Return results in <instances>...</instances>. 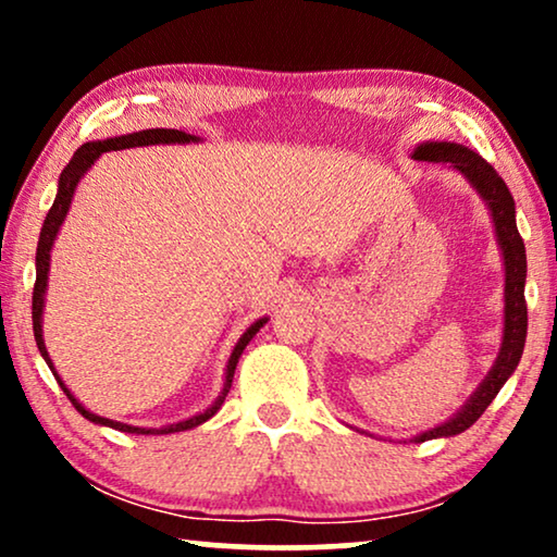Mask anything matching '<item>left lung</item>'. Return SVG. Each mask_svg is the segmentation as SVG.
<instances>
[{
  "mask_svg": "<svg viewBox=\"0 0 557 557\" xmlns=\"http://www.w3.org/2000/svg\"><path fill=\"white\" fill-rule=\"evenodd\" d=\"M416 159L433 164H448L454 170H459L471 185L479 189V195L484 197L490 205L494 227H497V238L505 253V342H502L499 357L494 362V368L479 391L471 395V400L461 408V413H456L451 421H446L438 429H433L416 441L438 438V436H456V433L467 431L469 425L479 421V416L490 408V403L497 398L502 385L507 383V377L512 375L517 362H520L524 337H528V301H524V276H528V256H524V243L522 235L517 231L515 223V200L509 193L505 180L499 177L497 170L467 147L459 144H423L416 149Z\"/></svg>",
  "mask_w": 557,
  "mask_h": 557,
  "instance_id": "1",
  "label": "left lung"
}]
</instances>
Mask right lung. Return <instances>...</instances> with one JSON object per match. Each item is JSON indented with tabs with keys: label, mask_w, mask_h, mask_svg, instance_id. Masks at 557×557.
Returning a JSON list of instances; mask_svg holds the SVG:
<instances>
[{
	"label": "right lung",
	"mask_w": 557,
	"mask_h": 557,
	"mask_svg": "<svg viewBox=\"0 0 557 557\" xmlns=\"http://www.w3.org/2000/svg\"><path fill=\"white\" fill-rule=\"evenodd\" d=\"M185 141H197L195 136H189L185 132H177V128H147V132H136V134H126V136H116V139H106V141H88L83 144V147L75 149V154L71 162L65 164L63 174H60L58 180V195H55V202H52V208L48 212V218H45L42 223V233H40V243H37V278H35V292H33V330H35V342H37V349H40L45 362L50 364V357H48V349H45V342H42V304H45V286H48V265H50V248H52V240H55L58 235V227L63 223L67 208H71V200H73V193H75V185H78V180L83 177V172L88 170L90 164L96 162L98 157L103 154V151H116V149H128V147H149V144H185ZM265 324V319H258V322L250 326V330L243 334L238 345H235L231 360H227V375H225V387H223V395L215 400V406L205 410L200 416H193L189 421H182V423H174V425H166L162 431H154V429H136V425H126V423H119V421H111V418H101L96 413H90L81 406L78 400L73 398V393L67 391L63 385V380L58 377V372H52V375L58 377L60 387H63V393L71 398V403L75 406V410L83 418H88V421L94 423H101V425H111V429L116 431H126V433H174V431H187V429H195V425H200L208 421L218 413V408L223 406L225 395L231 393V385H233V375H235V364H238V357L243 355V349L250 339L256 337V332L261 330Z\"/></svg>",
	"instance_id": "right-lung-1"
}]
</instances>
